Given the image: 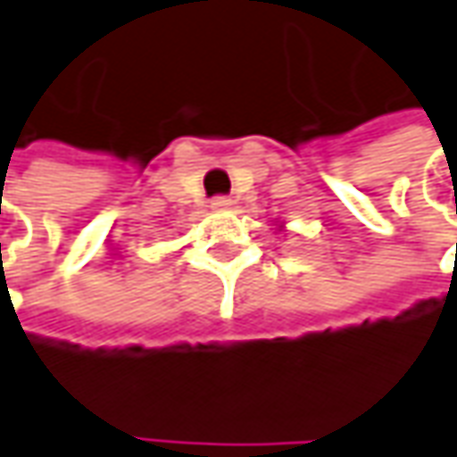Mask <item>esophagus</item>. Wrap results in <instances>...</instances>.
I'll return each instance as SVG.
<instances>
[{"instance_id":"obj_1","label":"esophagus","mask_w":457,"mask_h":457,"mask_svg":"<svg viewBox=\"0 0 457 457\" xmlns=\"http://www.w3.org/2000/svg\"><path fill=\"white\" fill-rule=\"evenodd\" d=\"M232 206V198L229 195H214L212 198V209H228Z\"/></svg>"}]
</instances>
